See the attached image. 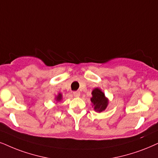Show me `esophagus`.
Instances as JSON below:
<instances>
[{"label": "esophagus", "instance_id": "esophagus-1", "mask_svg": "<svg viewBox=\"0 0 158 158\" xmlns=\"http://www.w3.org/2000/svg\"><path fill=\"white\" fill-rule=\"evenodd\" d=\"M73 95H74V97H79L80 96V92L79 91H75L73 93Z\"/></svg>", "mask_w": 158, "mask_h": 158}]
</instances>
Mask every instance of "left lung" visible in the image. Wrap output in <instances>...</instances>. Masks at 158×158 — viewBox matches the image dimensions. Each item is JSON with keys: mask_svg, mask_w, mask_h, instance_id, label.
Here are the masks:
<instances>
[{"mask_svg": "<svg viewBox=\"0 0 158 158\" xmlns=\"http://www.w3.org/2000/svg\"><path fill=\"white\" fill-rule=\"evenodd\" d=\"M90 101L94 110L98 113L104 111L109 104V98L106 97L104 93L98 87L93 89L92 91Z\"/></svg>", "mask_w": 158, "mask_h": 158, "instance_id": "obj_1", "label": "left lung"}]
</instances>
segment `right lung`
I'll list each match as a JSON object with an SVG mask.
<instances>
[{
	"label": "right lung",
	"mask_w": 158,
	"mask_h": 158,
	"mask_svg": "<svg viewBox=\"0 0 158 158\" xmlns=\"http://www.w3.org/2000/svg\"><path fill=\"white\" fill-rule=\"evenodd\" d=\"M55 100L57 102H60V101L63 100V95L60 93H59L57 94V95H56L55 98Z\"/></svg>",
	"instance_id": "obj_1"
}]
</instances>
